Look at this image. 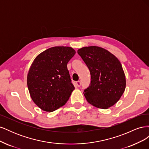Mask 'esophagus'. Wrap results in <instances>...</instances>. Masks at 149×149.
<instances>
[{"mask_svg":"<svg viewBox=\"0 0 149 149\" xmlns=\"http://www.w3.org/2000/svg\"><path fill=\"white\" fill-rule=\"evenodd\" d=\"M76 86H77L78 87L81 86V81H78L76 82Z\"/></svg>","mask_w":149,"mask_h":149,"instance_id":"1","label":"esophagus"}]
</instances>
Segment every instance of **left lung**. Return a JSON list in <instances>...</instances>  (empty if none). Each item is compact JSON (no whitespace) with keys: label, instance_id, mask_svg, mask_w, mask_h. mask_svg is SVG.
Instances as JSON below:
<instances>
[{"label":"left lung","instance_id":"8db88e82","mask_svg":"<svg viewBox=\"0 0 149 149\" xmlns=\"http://www.w3.org/2000/svg\"><path fill=\"white\" fill-rule=\"evenodd\" d=\"M78 53L91 74V83L83 93L87 101L104 109L115 104L124 93L126 84L119 60L106 49L96 46L80 48Z\"/></svg>","mask_w":149,"mask_h":149}]
</instances>
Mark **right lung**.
Returning a JSON list of instances; mask_svg holds the SVG:
<instances>
[{
	"label": "right lung",
	"instance_id": "right-lung-1",
	"mask_svg": "<svg viewBox=\"0 0 149 149\" xmlns=\"http://www.w3.org/2000/svg\"><path fill=\"white\" fill-rule=\"evenodd\" d=\"M76 52L69 47L49 48L35 58L27 75L30 96L40 109L53 112L64 106L74 89L68 61Z\"/></svg>",
	"mask_w": 149,
	"mask_h": 149
}]
</instances>
